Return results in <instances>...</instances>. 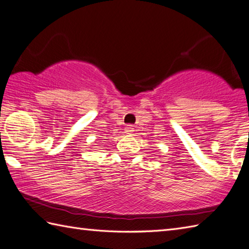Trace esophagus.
<instances>
[{
  "label": "esophagus",
  "mask_w": 249,
  "mask_h": 249,
  "mask_svg": "<svg viewBox=\"0 0 249 249\" xmlns=\"http://www.w3.org/2000/svg\"><path fill=\"white\" fill-rule=\"evenodd\" d=\"M133 131H134V129H133V126H132L131 124L126 125L125 128H124V132H125L126 134H132V133H133Z\"/></svg>",
  "instance_id": "esophagus-1"
}]
</instances>
